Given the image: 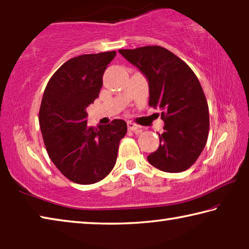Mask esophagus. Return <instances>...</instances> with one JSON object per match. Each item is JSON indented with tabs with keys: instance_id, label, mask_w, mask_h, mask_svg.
Instances as JSON below:
<instances>
[{
	"instance_id": "obj_1",
	"label": "esophagus",
	"mask_w": 249,
	"mask_h": 249,
	"mask_svg": "<svg viewBox=\"0 0 249 249\" xmlns=\"http://www.w3.org/2000/svg\"><path fill=\"white\" fill-rule=\"evenodd\" d=\"M127 128H128V130H130V132H136V133L142 132L141 126L134 124V123H132V122H128L127 123Z\"/></svg>"
}]
</instances>
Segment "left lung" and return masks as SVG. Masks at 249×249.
<instances>
[{"instance_id":"obj_1","label":"left lung","mask_w":249,"mask_h":249,"mask_svg":"<svg viewBox=\"0 0 249 249\" xmlns=\"http://www.w3.org/2000/svg\"><path fill=\"white\" fill-rule=\"evenodd\" d=\"M148 80L149 107L161 109L165 132L147 159L165 172H181L199 158L208 141L210 117L204 92L192 69L160 46L120 49Z\"/></svg>"}]
</instances>
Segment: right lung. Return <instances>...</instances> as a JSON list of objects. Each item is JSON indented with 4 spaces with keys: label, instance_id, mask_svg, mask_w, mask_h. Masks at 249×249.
<instances>
[{
    "label": "right lung",
    "instance_id": "right-lung-1",
    "mask_svg": "<svg viewBox=\"0 0 249 249\" xmlns=\"http://www.w3.org/2000/svg\"><path fill=\"white\" fill-rule=\"evenodd\" d=\"M116 52L81 54L66 61L50 78L39 109V124L52 161L66 178L92 184L115 166L123 120L99 128L87 125L86 108L99 98L102 78Z\"/></svg>",
    "mask_w": 249,
    "mask_h": 249
}]
</instances>
